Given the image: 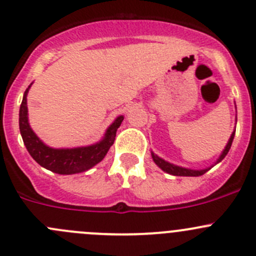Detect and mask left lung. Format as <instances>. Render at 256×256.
Segmentation results:
<instances>
[{"label": "left lung", "mask_w": 256, "mask_h": 256, "mask_svg": "<svg viewBox=\"0 0 256 256\" xmlns=\"http://www.w3.org/2000/svg\"><path fill=\"white\" fill-rule=\"evenodd\" d=\"M234 136H235V130L232 132V134H231L230 140H228V144H226L225 150H222V153H221V156L218 157V160H216V163L221 162V160L225 158V156L228 154V150H230L231 144H232V140H234ZM152 158L153 160H154V163L157 164L158 167H160V170H163L164 172H167V174H174V176H190V177H197V176H202L204 174H206V172L208 171L210 168H205V170H190V168H184V167H180V166H176V164H172V163L167 162V160H162V158L158 157L157 154H154V153L152 152ZM215 163V164H216Z\"/></svg>", "instance_id": "8db88e82"}]
</instances>
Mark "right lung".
<instances>
[{
  "mask_svg": "<svg viewBox=\"0 0 256 256\" xmlns=\"http://www.w3.org/2000/svg\"><path fill=\"white\" fill-rule=\"evenodd\" d=\"M31 85L26 89L24 94L22 103L20 106V132L22 136L26 150L31 157L36 160L44 168L59 174H74L88 171L89 168L98 164L106 154L109 148L114 143L116 133L119 126L123 122L124 116H119L113 123L109 126L104 134L103 140L96 144L86 146V147L76 148H51L46 146L40 138L35 134L28 124V93Z\"/></svg>",
  "mask_w": 256,
  "mask_h": 256,
  "instance_id": "add662e5",
  "label": "right lung"
}]
</instances>
